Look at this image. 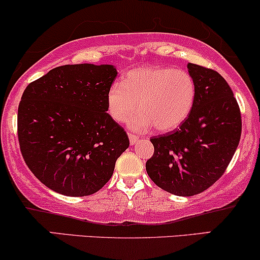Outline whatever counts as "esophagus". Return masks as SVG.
I'll use <instances>...</instances> for the list:
<instances>
[{
	"instance_id": "1",
	"label": "esophagus",
	"mask_w": 260,
	"mask_h": 260,
	"mask_svg": "<svg viewBox=\"0 0 260 260\" xmlns=\"http://www.w3.org/2000/svg\"><path fill=\"white\" fill-rule=\"evenodd\" d=\"M129 140H130V145H136L139 142V136L134 135V134H129Z\"/></svg>"
}]
</instances>
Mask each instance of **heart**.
Returning <instances> with one entry per match:
<instances>
[{
  "label": "heart",
  "mask_w": 260,
  "mask_h": 260,
  "mask_svg": "<svg viewBox=\"0 0 260 260\" xmlns=\"http://www.w3.org/2000/svg\"><path fill=\"white\" fill-rule=\"evenodd\" d=\"M197 99V85L190 73L174 67H139L113 83L106 96L107 112L118 123L129 115L135 131H172L187 120Z\"/></svg>",
  "instance_id": "obj_1"
}]
</instances>
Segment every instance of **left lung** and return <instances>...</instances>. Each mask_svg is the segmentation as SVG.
I'll list each match as a JSON object with an SVG mask.
<instances>
[{
	"mask_svg": "<svg viewBox=\"0 0 260 260\" xmlns=\"http://www.w3.org/2000/svg\"><path fill=\"white\" fill-rule=\"evenodd\" d=\"M197 85L190 114L179 129L154 136L147 174L168 193L191 197L224 174L241 136V113L228 83L218 72L188 63Z\"/></svg>",
	"mask_w": 260,
	"mask_h": 260,
	"instance_id": "8db88e82",
	"label": "left lung"
}]
</instances>
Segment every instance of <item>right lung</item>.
<instances>
[{
	"label": "right lung",
	"mask_w": 260,
	"mask_h": 260,
	"mask_svg": "<svg viewBox=\"0 0 260 260\" xmlns=\"http://www.w3.org/2000/svg\"><path fill=\"white\" fill-rule=\"evenodd\" d=\"M113 65H63L24 90L18 108L22 158L46 187L86 197L110 181L129 137L107 113Z\"/></svg>",
	"instance_id": "1"
}]
</instances>
